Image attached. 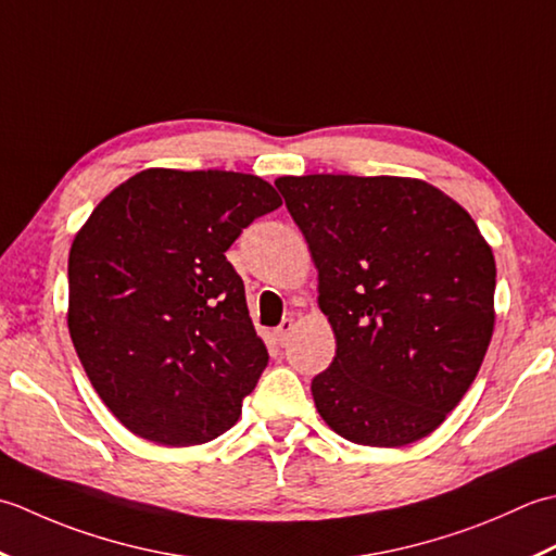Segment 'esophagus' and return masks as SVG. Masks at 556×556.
<instances>
[{"label":"esophagus","instance_id":"obj_1","mask_svg":"<svg viewBox=\"0 0 556 556\" xmlns=\"http://www.w3.org/2000/svg\"><path fill=\"white\" fill-rule=\"evenodd\" d=\"M292 328H294L292 319H282V324L274 328V338H276V341H278V345H288V341H290V333H292Z\"/></svg>","mask_w":556,"mask_h":556}]
</instances>
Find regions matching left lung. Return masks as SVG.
<instances>
[{
	"instance_id": "left-lung-1",
	"label": "left lung",
	"mask_w": 556,
	"mask_h": 556,
	"mask_svg": "<svg viewBox=\"0 0 556 556\" xmlns=\"http://www.w3.org/2000/svg\"><path fill=\"white\" fill-rule=\"evenodd\" d=\"M276 187L309 244L336 336L331 367L312 381L321 420L362 446L432 434L492 341V247L425 179L286 175Z\"/></svg>"
}]
</instances>
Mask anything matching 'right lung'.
<instances>
[{
    "label": "right lung",
    "instance_id": "1",
    "mask_svg": "<svg viewBox=\"0 0 556 556\" xmlns=\"http://www.w3.org/2000/svg\"><path fill=\"white\" fill-rule=\"evenodd\" d=\"M280 203L256 175L149 167L76 232L66 326L100 401L131 434L197 446L240 420L268 350L225 252Z\"/></svg>",
    "mask_w": 556,
    "mask_h": 556
}]
</instances>
